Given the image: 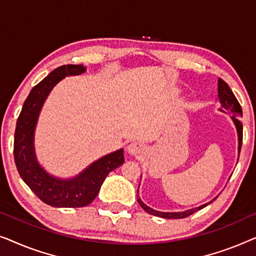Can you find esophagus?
Instances as JSON below:
<instances>
[{
    "label": "esophagus",
    "mask_w": 256,
    "mask_h": 256,
    "mask_svg": "<svg viewBox=\"0 0 256 256\" xmlns=\"http://www.w3.org/2000/svg\"><path fill=\"white\" fill-rule=\"evenodd\" d=\"M127 149L128 152L132 154V155H141V154L146 152V146L140 142H132Z\"/></svg>",
    "instance_id": "esophagus-1"
}]
</instances>
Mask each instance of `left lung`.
Instances as JSON below:
<instances>
[{
    "label": "left lung",
    "instance_id": "left-lung-1",
    "mask_svg": "<svg viewBox=\"0 0 256 256\" xmlns=\"http://www.w3.org/2000/svg\"><path fill=\"white\" fill-rule=\"evenodd\" d=\"M218 96H219L220 104H222V108L224 110L230 112V113H232L234 115V116H242V110H241L239 101L236 100V98L233 94L232 90L230 88V86L227 85V84L220 78L218 80ZM234 116L232 118H233L234 124H236V130H238V136H239V154H240L241 144H242V124H241L239 118H236ZM138 204L141 205V208L144 210L146 212H148L152 216H160V218H166V219L186 218V216L194 214V212H197V211H199V210L204 208L205 206H208V204H211V202H208V204H204V205L199 206V208H192V210H188V211H184V212H158V211H155V210L150 208L149 206H146V204H143L142 200L140 198H138Z\"/></svg>",
    "mask_w": 256,
    "mask_h": 256
}]
</instances>
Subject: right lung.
Masks as SVG:
<instances>
[{"label": "right lung", "instance_id": "right-lung-1", "mask_svg": "<svg viewBox=\"0 0 256 256\" xmlns=\"http://www.w3.org/2000/svg\"><path fill=\"white\" fill-rule=\"evenodd\" d=\"M86 71L82 65H62L31 90L24 101L17 118L14 158L20 176L34 194L45 204L54 208H82L92 202L99 194L108 174L124 164V150L104 156L72 180H58L45 172L37 163L34 152V132L40 108L57 82L66 76L82 74Z\"/></svg>", "mask_w": 256, "mask_h": 256}]
</instances>
